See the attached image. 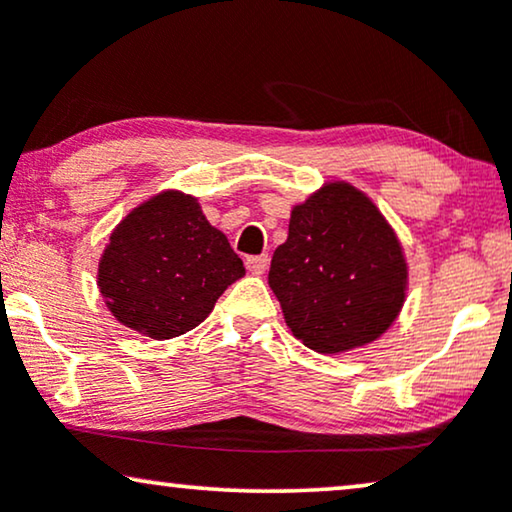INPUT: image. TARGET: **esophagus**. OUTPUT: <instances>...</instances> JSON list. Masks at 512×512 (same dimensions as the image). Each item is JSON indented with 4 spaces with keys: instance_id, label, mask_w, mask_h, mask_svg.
Listing matches in <instances>:
<instances>
[{
    "instance_id": "esophagus-1",
    "label": "esophagus",
    "mask_w": 512,
    "mask_h": 512,
    "mask_svg": "<svg viewBox=\"0 0 512 512\" xmlns=\"http://www.w3.org/2000/svg\"><path fill=\"white\" fill-rule=\"evenodd\" d=\"M268 263H270L268 254H261V256H247V261H244V265H247V270L256 272V275H261V272L268 270Z\"/></svg>"
}]
</instances>
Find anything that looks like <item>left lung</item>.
Listing matches in <instances>:
<instances>
[{
    "mask_svg": "<svg viewBox=\"0 0 512 512\" xmlns=\"http://www.w3.org/2000/svg\"><path fill=\"white\" fill-rule=\"evenodd\" d=\"M405 277L394 230L347 184H328L293 209L268 275L286 326L321 354L380 338L401 310Z\"/></svg>",
    "mask_w": 512,
    "mask_h": 512,
    "instance_id": "left-lung-1",
    "label": "left lung"
}]
</instances>
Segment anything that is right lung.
<instances>
[{"label":"right lung","instance_id":"obj_1","mask_svg":"<svg viewBox=\"0 0 512 512\" xmlns=\"http://www.w3.org/2000/svg\"><path fill=\"white\" fill-rule=\"evenodd\" d=\"M244 275L242 258L191 195L160 193L125 216L100 261V291L121 324L170 340L207 319Z\"/></svg>","mask_w":512,"mask_h":512}]
</instances>
